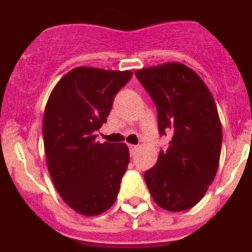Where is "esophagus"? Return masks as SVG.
<instances>
[{
    "mask_svg": "<svg viewBox=\"0 0 252 252\" xmlns=\"http://www.w3.org/2000/svg\"><path fill=\"white\" fill-rule=\"evenodd\" d=\"M128 149H130L131 155H133V154L136 153L137 149H139V146H137V145H128Z\"/></svg>",
    "mask_w": 252,
    "mask_h": 252,
    "instance_id": "34e87169",
    "label": "esophagus"
}]
</instances>
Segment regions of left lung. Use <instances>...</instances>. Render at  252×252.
<instances>
[{
    "label": "left lung",
    "mask_w": 252,
    "mask_h": 252,
    "mask_svg": "<svg viewBox=\"0 0 252 252\" xmlns=\"http://www.w3.org/2000/svg\"><path fill=\"white\" fill-rule=\"evenodd\" d=\"M135 75L158 110L160 135L171 130L166 151L144 175L155 203L170 212L192 208L217 173L222 125L202 78L178 62L139 69Z\"/></svg>",
    "instance_id": "8db88e82"
}]
</instances>
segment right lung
<instances>
[{
  "label": "right lung",
  "mask_w": 252,
  "mask_h": 252,
  "mask_svg": "<svg viewBox=\"0 0 252 252\" xmlns=\"http://www.w3.org/2000/svg\"><path fill=\"white\" fill-rule=\"evenodd\" d=\"M132 77L130 70L77 66L51 91L43 119L49 174L62 199L83 216L115 203L130 153L125 142L95 141L113 98Z\"/></svg>",
  "instance_id": "add662e5"
}]
</instances>
